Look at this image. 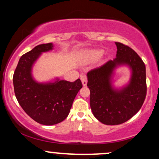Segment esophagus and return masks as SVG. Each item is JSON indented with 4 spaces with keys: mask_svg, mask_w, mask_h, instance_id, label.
<instances>
[{
    "mask_svg": "<svg viewBox=\"0 0 159 159\" xmlns=\"http://www.w3.org/2000/svg\"><path fill=\"white\" fill-rule=\"evenodd\" d=\"M81 80L84 86H86L87 84V76L86 75H82L81 76Z\"/></svg>",
    "mask_w": 159,
    "mask_h": 159,
    "instance_id": "1",
    "label": "esophagus"
}]
</instances>
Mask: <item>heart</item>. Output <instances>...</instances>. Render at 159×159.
Here are the masks:
<instances>
[{"label":"heart","instance_id":"obj_1","mask_svg":"<svg viewBox=\"0 0 159 159\" xmlns=\"http://www.w3.org/2000/svg\"><path fill=\"white\" fill-rule=\"evenodd\" d=\"M103 54V52L102 50H95V51H92L90 53V55L92 57H100L102 55V54Z\"/></svg>","mask_w":159,"mask_h":159}]
</instances>
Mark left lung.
I'll return each instance as SVG.
<instances>
[{
	"instance_id": "8db88e82",
	"label": "left lung",
	"mask_w": 159,
	"mask_h": 159,
	"mask_svg": "<svg viewBox=\"0 0 159 159\" xmlns=\"http://www.w3.org/2000/svg\"><path fill=\"white\" fill-rule=\"evenodd\" d=\"M116 57L87 73L93 114L106 125H119L132 117L142 107L147 96L146 66L130 47L116 42ZM127 64L133 69L129 84L121 91L111 87L110 78L116 65Z\"/></svg>"
}]
</instances>
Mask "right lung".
<instances>
[{
    "instance_id": "add662e5",
    "label": "right lung",
    "mask_w": 159,
    "mask_h": 159,
    "mask_svg": "<svg viewBox=\"0 0 159 159\" xmlns=\"http://www.w3.org/2000/svg\"><path fill=\"white\" fill-rule=\"evenodd\" d=\"M52 43L41 44L23 54L13 75L16 97L30 117L45 125L63 121L82 87L80 79L74 82L57 81L46 84L36 83L32 78L31 67L42 52L52 50Z\"/></svg>"
}]
</instances>
